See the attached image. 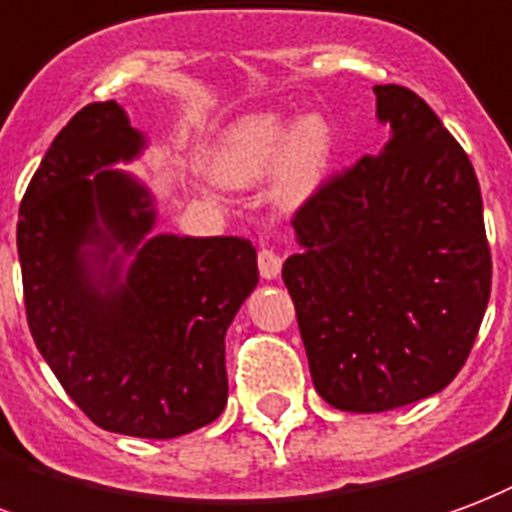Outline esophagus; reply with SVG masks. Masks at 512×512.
Instances as JSON below:
<instances>
[{"instance_id":"1","label":"esophagus","mask_w":512,"mask_h":512,"mask_svg":"<svg viewBox=\"0 0 512 512\" xmlns=\"http://www.w3.org/2000/svg\"><path fill=\"white\" fill-rule=\"evenodd\" d=\"M257 268H260L263 279H276L279 271H282V255L276 249H271V246H263L257 252Z\"/></svg>"}]
</instances>
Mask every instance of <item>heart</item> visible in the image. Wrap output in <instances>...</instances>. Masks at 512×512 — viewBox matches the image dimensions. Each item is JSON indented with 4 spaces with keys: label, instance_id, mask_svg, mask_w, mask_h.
<instances>
[{
    "label": "heart",
    "instance_id": "b5f03b06",
    "mask_svg": "<svg viewBox=\"0 0 512 512\" xmlns=\"http://www.w3.org/2000/svg\"><path fill=\"white\" fill-rule=\"evenodd\" d=\"M331 162V135L320 119L268 111L238 121L219 149V173L230 184H252L276 170V195L298 203L312 192Z\"/></svg>",
    "mask_w": 512,
    "mask_h": 512
}]
</instances>
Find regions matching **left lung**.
Returning <instances> with one entry per match:
<instances>
[{
  "instance_id": "left-lung-1",
  "label": "left lung",
  "mask_w": 512,
  "mask_h": 512,
  "mask_svg": "<svg viewBox=\"0 0 512 512\" xmlns=\"http://www.w3.org/2000/svg\"><path fill=\"white\" fill-rule=\"evenodd\" d=\"M391 140L295 208L282 268L317 393L385 412L467 363L491 295L483 198L467 151L418 94L374 86Z\"/></svg>"
}]
</instances>
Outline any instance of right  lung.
Returning a JSON list of instances; mask_svg holds the SVG:
<instances>
[{
    "label": "right lung",
    "mask_w": 512,
    "mask_h": 512,
    "mask_svg": "<svg viewBox=\"0 0 512 512\" xmlns=\"http://www.w3.org/2000/svg\"><path fill=\"white\" fill-rule=\"evenodd\" d=\"M140 146L121 105L81 108L34 170L15 241L26 323L67 396L100 429L173 439L225 410V333L257 252L238 236L146 238L149 192L105 170ZM119 243L136 252L124 283L115 261L96 271Z\"/></svg>",
    "instance_id": "1"
}]
</instances>
